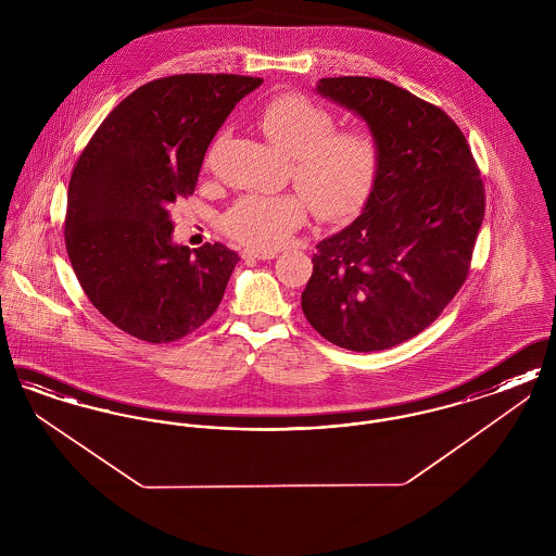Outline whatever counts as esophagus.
I'll return each instance as SVG.
<instances>
[{
    "label": "esophagus",
    "instance_id": "1",
    "mask_svg": "<svg viewBox=\"0 0 556 556\" xmlns=\"http://www.w3.org/2000/svg\"><path fill=\"white\" fill-rule=\"evenodd\" d=\"M277 256V252L275 250H252V248H248V250H243L241 252V258H252V261H273Z\"/></svg>",
    "mask_w": 556,
    "mask_h": 556
}]
</instances>
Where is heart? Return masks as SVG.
<instances>
[{"label": "heart", "instance_id": "b5f03b06", "mask_svg": "<svg viewBox=\"0 0 556 556\" xmlns=\"http://www.w3.org/2000/svg\"><path fill=\"white\" fill-rule=\"evenodd\" d=\"M266 137L291 156L300 193H250L223 216L229 238L252 248L281 245L306 220V202L323 223H344L369 202L381 168V143L363 127L336 129L338 118L313 98L290 91L258 112Z\"/></svg>", "mask_w": 556, "mask_h": 556}]
</instances>
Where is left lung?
I'll return each mask as SVG.
<instances>
[{
	"instance_id": "left-lung-1",
	"label": "left lung",
	"mask_w": 556,
	"mask_h": 556,
	"mask_svg": "<svg viewBox=\"0 0 556 556\" xmlns=\"http://www.w3.org/2000/svg\"><path fill=\"white\" fill-rule=\"evenodd\" d=\"M317 89L367 121L381 168L363 214L318 243L302 311L331 344L388 350L427 329L467 281L485 187L442 108L370 77Z\"/></svg>"
}]
</instances>
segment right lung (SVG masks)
I'll return each instance as SVG.
<instances>
[{"instance_id": "obj_1", "label": "right lung", "mask_w": 556, "mask_h": 556, "mask_svg": "<svg viewBox=\"0 0 556 556\" xmlns=\"http://www.w3.org/2000/svg\"><path fill=\"white\" fill-rule=\"evenodd\" d=\"M263 79L173 75L135 89L93 132L71 175L64 241L89 302L150 344L181 340L218 308L239 256L170 241L212 137Z\"/></svg>"}]
</instances>
